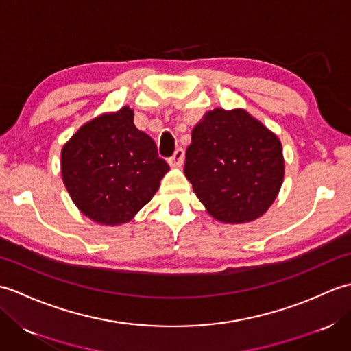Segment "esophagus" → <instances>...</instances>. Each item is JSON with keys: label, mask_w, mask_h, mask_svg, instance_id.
<instances>
[{"label": "esophagus", "mask_w": 351, "mask_h": 351, "mask_svg": "<svg viewBox=\"0 0 351 351\" xmlns=\"http://www.w3.org/2000/svg\"><path fill=\"white\" fill-rule=\"evenodd\" d=\"M184 149H176L175 151V154H173V156H171V158L169 160V162H170V166H173V167H181L182 164H184Z\"/></svg>", "instance_id": "1"}]
</instances>
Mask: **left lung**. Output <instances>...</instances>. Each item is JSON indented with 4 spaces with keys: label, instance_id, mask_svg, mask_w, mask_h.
<instances>
[{
    "label": "left lung",
    "instance_id": "left-lung-1",
    "mask_svg": "<svg viewBox=\"0 0 351 351\" xmlns=\"http://www.w3.org/2000/svg\"><path fill=\"white\" fill-rule=\"evenodd\" d=\"M184 173L211 217L249 223L279 195L285 175L282 143L245 110L214 108L191 131Z\"/></svg>",
    "mask_w": 351,
    "mask_h": 351
}]
</instances>
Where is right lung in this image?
<instances>
[{"label":"right lung","instance_id":"right-lung-1","mask_svg":"<svg viewBox=\"0 0 351 351\" xmlns=\"http://www.w3.org/2000/svg\"><path fill=\"white\" fill-rule=\"evenodd\" d=\"M169 171L155 141L122 107L84 123L62 149V178L72 202L99 225L134 219Z\"/></svg>","mask_w":351,"mask_h":351}]
</instances>
